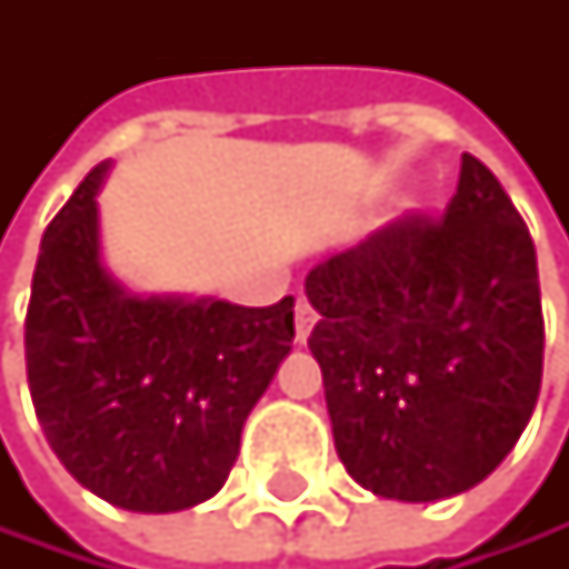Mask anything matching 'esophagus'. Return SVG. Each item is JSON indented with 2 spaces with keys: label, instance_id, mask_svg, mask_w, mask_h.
I'll return each mask as SVG.
<instances>
[{
  "label": "esophagus",
  "instance_id": "1",
  "mask_svg": "<svg viewBox=\"0 0 569 569\" xmlns=\"http://www.w3.org/2000/svg\"><path fill=\"white\" fill-rule=\"evenodd\" d=\"M313 323H317V310H313L307 300H300V303H297V341H300V345L310 338Z\"/></svg>",
  "mask_w": 569,
  "mask_h": 569
}]
</instances>
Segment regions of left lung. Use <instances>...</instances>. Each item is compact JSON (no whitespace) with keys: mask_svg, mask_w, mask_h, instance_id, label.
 <instances>
[{"mask_svg":"<svg viewBox=\"0 0 569 569\" xmlns=\"http://www.w3.org/2000/svg\"><path fill=\"white\" fill-rule=\"evenodd\" d=\"M307 300L335 447L361 488L437 501L506 461L546 335L529 228L478 157H461L443 218L402 214L313 266Z\"/></svg>","mask_w":569,"mask_h":569,"instance_id":"obj_1","label":"left lung"}]
</instances>
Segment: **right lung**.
<instances>
[{"instance_id": "right-lung-1", "label": "right lung", "mask_w": 569, "mask_h": 569, "mask_svg": "<svg viewBox=\"0 0 569 569\" xmlns=\"http://www.w3.org/2000/svg\"><path fill=\"white\" fill-rule=\"evenodd\" d=\"M104 167L47 224L27 310V379L47 443L88 491L129 512L211 498L252 406L293 345L272 307L132 297L101 269Z\"/></svg>"}]
</instances>
